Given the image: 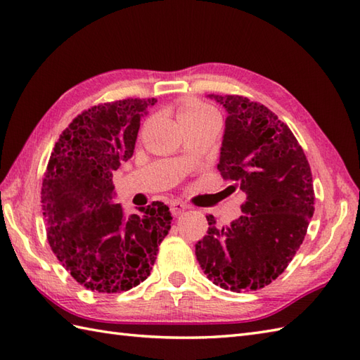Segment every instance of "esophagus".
I'll return each instance as SVG.
<instances>
[{
	"instance_id": "34e87169",
	"label": "esophagus",
	"mask_w": 360,
	"mask_h": 360,
	"mask_svg": "<svg viewBox=\"0 0 360 360\" xmlns=\"http://www.w3.org/2000/svg\"><path fill=\"white\" fill-rule=\"evenodd\" d=\"M170 209H172L173 217H179V215H182V213L187 210V205L179 202V201H174V202L170 204Z\"/></svg>"
}]
</instances>
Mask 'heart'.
I'll return each mask as SVG.
<instances>
[{"mask_svg":"<svg viewBox=\"0 0 360 360\" xmlns=\"http://www.w3.org/2000/svg\"><path fill=\"white\" fill-rule=\"evenodd\" d=\"M178 119L184 128H190L219 120V116L213 106L195 97H184L178 102Z\"/></svg>","mask_w":360,"mask_h":360,"instance_id":"b5f03b06","label":"heart"}]
</instances>
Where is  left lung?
Returning a JSON list of instances; mask_svg holds the SVG:
<instances>
[{
    "instance_id": "obj_1",
    "label": "left lung",
    "mask_w": 360,
    "mask_h": 360,
    "mask_svg": "<svg viewBox=\"0 0 360 360\" xmlns=\"http://www.w3.org/2000/svg\"><path fill=\"white\" fill-rule=\"evenodd\" d=\"M227 111L218 170L246 195L243 215L196 243L207 278L233 292L269 285L285 272L314 213V186L303 148L267 106L243 96L209 94Z\"/></svg>"
}]
</instances>
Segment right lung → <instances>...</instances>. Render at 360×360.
Here are the masks:
<instances>
[{
    "label": "right lung",
    "mask_w": 360,
    "mask_h": 360,
    "mask_svg": "<svg viewBox=\"0 0 360 360\" xmlns=\"http://www.w3.org/2000/svg\"><path fill=\"white\" fill-rule=\"evenodd\" d=\"M156 98H124L79 114L53 147L41 187L49 246L72 278L116 294L148 277L172 213L153 201L129 217L112 204V172L133 156L141 119Z\"/></svg>",
    "instance_id": "add662e5"
}]
</instances>
